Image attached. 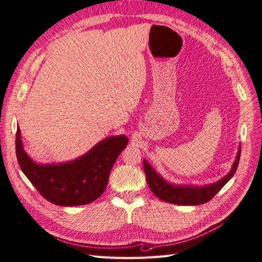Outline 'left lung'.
<instances>
[{
  "instance_id": "8db88e82",
  "label": "left lung",
  "mask_w": 262,
  "mask_h": 262,
  "mask_svg": "<svg viewBox=\"0 0 262 262\" xmlns=\"http://www.w3.org/2000/svg\"><path fill=\"white\" fill-rule=\"evenodd\" d=\"M239 157L241 149L238 150V155H237L233 168L228 172V175H226L220 181L215 182V184L201 188L171 186L158 176L146 161H143V167L149 189L152 190V192L157 198H160L161 200L171 204L199 205L210 201L212 198L225 186L226 182L234 176V173L237 169V166H238L239 163Z\"/></svg>"
}]
</instances>
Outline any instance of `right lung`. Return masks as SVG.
<instances>
[{"label": "right lung", "mask_w": 262, "mask_h": 262, "mask_svg": "<svg viewBox=\"0 0 262 262\" xmlns=\"http://www.w3.org/2000/svg\"><path fill=\"white\" fill-rule=\"evenodd\" d=\"M126 144V137H112L76 161L42 166L31 161L23 149L17 129L15 149L20 169L46 200L62 207H74L89 204L105 191L113 166Z\"/></svg>", "instance_id": "add662e5"}]
</instances>
